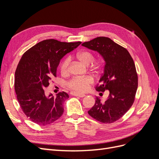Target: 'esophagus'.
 Segmentation results:
<instances>
[{"label":"esophagus","instance_id":"esophagus-1","mask_svg":"<svg viewBox=\"0 0 159 159\" xmlns=\"http://www.w3.org/2000/svg\"><path fill=\"white\" fill-rule=\"evenodd\" d=\"M71 95L77 96V97H80V98H84V96H85L84 94H80L78 93H75V92H71Z\"/></svg>","mask_w":159,"mask_h":159}]
</instances>
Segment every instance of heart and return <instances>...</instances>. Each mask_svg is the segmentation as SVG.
Wrapping results in <instances>:
<instances>
[{
    "label": "heart",
    "mask_w": 159,
    "mask_h": 159,
    "mask_svg": "<svg viewBox=\"0 0 159 159\" xmlns=\"http://www.w3.org/2000/svg\"><path fill=\"white\" fill-rule=\"evenodd\" d=\"M78 58L86 65L91 63V66L93 70L100 71L102 69L103 62L100 60H94L92 53L88 50H83L78 53ZM71 63L70 56H67L61 61L60 65V70L61 74H67L70 71V66ZM94 83V80L91 76L87 75L84 77H74L67 82V86L74 91L78 93H81L87 91L89 85Z\"/></svg>",
    "instance_id": "b5f03b06"
}]
</instances>
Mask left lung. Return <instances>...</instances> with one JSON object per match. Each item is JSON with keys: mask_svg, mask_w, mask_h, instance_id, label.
<instances>
[{"mask_svg": "<svg viewBox=\"0 0 159 159\" xmlns=\"http://www.w3.org/2000/svg\"><path fill=\"white\" fill-rule=\"evenodd\" d=\"M81 45L103 56L104 72L95 89L101 92L109 91L104 102L96 98L88 114L101 123H113L121 118L134 103L138 87L134 61L126 48L107 37H97Z\"/></svg>", "mask_w": 159, "mask_h": 159, "instance_id": "8db88e82", "label": "left lung"}]
</instances>
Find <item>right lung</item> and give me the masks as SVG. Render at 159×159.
<instances>
[{"label": "right lung", "instance_id": "1", "mask_svg": "<svg viewBox=\"0 0 159 159\" xmlns=\"http://www.w3.org/2000/svg\"><path fill=\"white\" fill-rule=\"evenodd\" d=\"M81 43L44 40L24 53L15 71L14 89L22 111L32 122L46 125L63 114L68 94L61 91L56 97L48 96L44 89L56 77L60 60Z\"/></svg>", "mask_w": 159, "mask_h": 159}]
</instances>
